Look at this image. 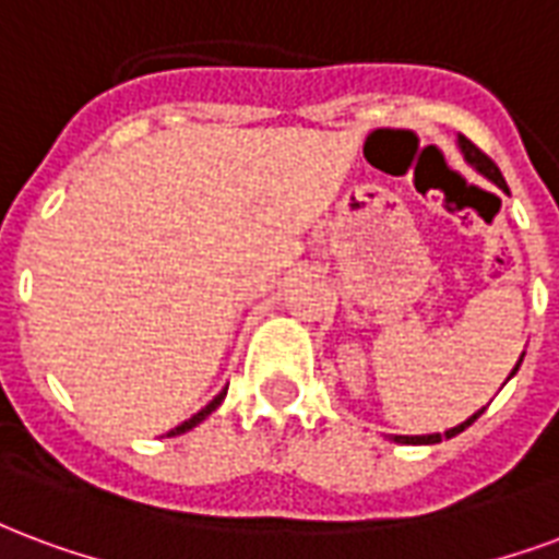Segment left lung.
Returning a JSON list of instances; mask_svg holds the SVG:
<instances>
[{
    "label": "left lung",
    "instance_id": "left-lung-1",
    "mask_svg": "<svg viewBox=\"0 0 559 559\" xmlns=\"http://www.w3.org/2000/svg\"><path fill=\"white\" fill-rule=\"evenodd\" d=\"M459 147H462V153H465V159H468V163L474 165V168H477L479 175L489 177L491 183L498 186V189H503V192H510V189H507V180H503V175H500V171H498V165L491 163L489 156L479 151L477 144H471L468 139H465V135H459ZM519 367H522V358H519V364L512 367L510 376H515V370H519ZM479 415H483V408H479V412H474V415H471L468 420H462L459 427L448 429V432H432V436H394V441H396V444H438L441 438H453V436H459L462 429H468Z\"/></svg>",
    "mask_w": 559,
    "mask_h": 559
}]
</instances>
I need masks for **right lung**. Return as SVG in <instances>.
Wrapping results in <instances>:
<instances>
[{
  "mask_svg": "<svg viewBox=\"0 0 559 559\" xmlns=\"http://www.w3.org/2000/svg\"><path fill=\"white\" fill-rule=\"evenodd\" d=\"M225 394H227V388H225V391H222V394L216 396V400H210V403H206V406L201 408V412H198V415H192V417H189V420H183V424H180V427L171 429V432H168V436H180V432H189V429H192V427H198V424H201V420H204V417H210V415H213V412H216L218 406H222V400H225Z\"/></svg>",
  "mask_w": 559,
  "mask_h": 559,
  "instance_id": "right-lung-1",
  "label": "right lung"
}]
</instances>
